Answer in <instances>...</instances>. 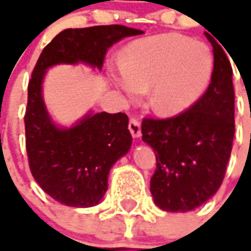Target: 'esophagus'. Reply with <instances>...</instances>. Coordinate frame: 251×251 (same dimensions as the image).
Listing matches in <instances>:
<instances>
[{
	"label": "esophagus",
	"mask_w": 251,
	"mask_h": 251,
	"mask_svg": "<svg viewBox=\"0 0 251 251\" xmlns=\"http://www.w3.org/2000/svg\"><path fill=\"white\" fill-rule=\"evenodd\" d=\"M128 129L131 135L134 136V138H139L140 135H142V128H140V122L138 119H135V117H131L128 122Z\"/></svg>",
	"instance_id": "34e87169"
}]
</instances>
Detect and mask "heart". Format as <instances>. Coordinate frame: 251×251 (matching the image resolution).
I'll return each instance as SVG.
<instances>
[{"instance_id":"b5f03b06","label":"heart","mask_w":251,"mask_h":251,"mask_svg":"<svg viewBox=\"0 0 251 251\" xmlns=\"http://www.w3.org/2000/svg\"><path fill=\"white\" fill-rule=\"evenodd\" d=\"M113 81L129 100L150 89L149 104L162 116L189 109L209 85L214 54L205 43L179 33L136 40L126 49Z\"/></svg>"}]
</instances>
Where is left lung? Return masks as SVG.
Segmentation results:
<instances>
[{"mask_svg": "<svg viewBox=\"0 0 251 251\" xmlns=\"http://www.w3.org/2000/svg\"><path fill=\"white\" fill-rule=\"evenodd\" d=\"M214 47V73L207 90L185 112L145 117L142 139L155 151L157 169L150 191L158 207L186 212L214 196L223 182L235 134L232 69L225 50Z\"/></svg>", "mask_w": 251, "mask_h": 251, "instance_id": "left-lung-1", "label": "left lung"}]
</instances>
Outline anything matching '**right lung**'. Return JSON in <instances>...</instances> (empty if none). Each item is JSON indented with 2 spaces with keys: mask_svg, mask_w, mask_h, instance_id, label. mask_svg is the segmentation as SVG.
I'll return each instance as SVG.
<instances>
[{
  "mask_svg": "<svg viewBox=\"0 0 251 251\" xmlns=\"http://www.w3.org/2000/svg\"><path fill=\"white\" fill-rule=\"evenodd\" d=\"M143 33L124 25L65 29L39 56L28 83L24 123L29 169L39 186L69 207L99 204L108 189L112 165L132 143L126 113H89L73 128L51 122L42 99V81L50 66L83 62L102 67L106 50L126 36Z\"/></svg>",
  "mask_w": 251,
  "mask_h": 251,
  "instance_id": "1",
  "label": "right lung"
}]
</instances>
